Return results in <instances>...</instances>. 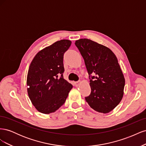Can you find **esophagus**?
Wrapping results in <instances>:
<instances>
[{
	"mask_svg": "<svg viewBox=\"0 0 146 146\" xmlns=\"http://www.w3.org/2000/svg\"><path fill=\"white\" fill-rule=\"evenodd\" d=\"M80 82H79V81L74 82V85H75V86H79V85H80Z\"/></svg>",
	"mask_w": 146,
	"mask_h": 146,
	"instance_id": "34e87169",
	"label": "esophagus"
}]
</instances>
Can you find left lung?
Here are the masks:
<instances>
[{"mask_svg":"<svg viewBox=\"0 0 146 146\" xmlns=\"http://www.w3.org/2000/svg\"><path fill=\"white\" fill-rule=\"evenodd\" d=\"M75 44L89 74L91 92L85 97L86 102L95 111L108 113L120 103L125 86L116 56L109 48L91 39H78Z\"/></svg>","mask_w":146,"mask_h":146,"instance_id":"8db88e82","label":"left lung"}]
</instances>
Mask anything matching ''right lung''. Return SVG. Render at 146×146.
Returning <instances> with one entry per match:
<instances>
[{
  "label": "right lung",
  "mask_w": 146,
  "mask_h": 146,
  "mask_svg": "<svg viewBox=\"0 0 146 146\" xmlns=\"http://www.w3.org/2000/svg\"><path fill=\"white\" fill-rule=\"evenodd\" d=\"M71 41L61 39L39 51L29 69V98L38 111L49 114L62 106L72 88L63 78V56Z\"/></svg>",
  "instance_id": "right-lung-1"
}]
</instances>
